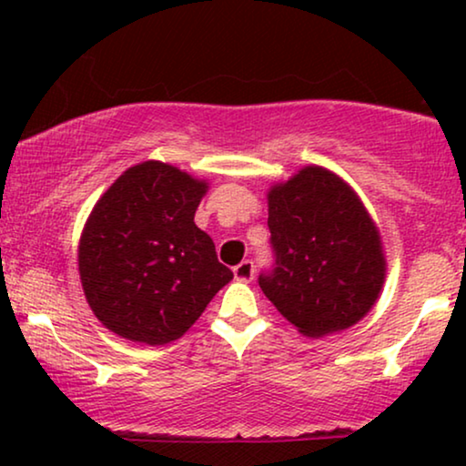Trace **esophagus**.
I'll return each mask as SVG.
<instances>
[{
    "label": "esophagus",
    "mask_w": 466,
    "mask_h": 466,
    "mask_svg": "<svg viewBox=\"0 0 466 466\" xmlns=\"http://www.w3.org/2000/svg\"><path fill=\"white\" fill-rule=\"evenodd\" d=\"M233 276L238 282H252L254 278V263L252 260H241V263L233 269Z\"/></svg>",
    "instance_id": "34e87169"
}]
</instances>
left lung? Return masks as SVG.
I'll return each mask as SVG.
<instances>
[{
  "label": "left lung",
  "mask_w": 466,
  "mask_h": 466,
  "mask_svg": "<svg viewBox=\"0 0 466 466\" xmlns=\"http://www.w3.org/2000/svg\"><path fill=\"white\" fill-rule=\"evenodd\" d=\"M276 271L260 276L265 297L311 339L365 318L386 282L380 227L359 193L322 165H305L267 190Z\"/></svg>",
  "instance_id": "left-lung-1"
}]
</instances>
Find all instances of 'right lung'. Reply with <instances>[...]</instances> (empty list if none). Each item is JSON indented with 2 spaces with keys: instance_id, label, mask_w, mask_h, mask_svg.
Here are the masks:
<instances>
[{
  "instance_id": "1",
  "label": "right lung",
  "mask_w": 466,
  "mask_h": 466,
  "mask_svg": "<svg viewBox=\"0 0 466 466\" xmlns=\"http://www.w3.org/2000/svg\"><path fill=\"white\" fill-rule=\"evenodd\" d=\"M209 182L142 161L99 197L82 227L78 273L88 308L114 335L165 346L199 320L233 279L195 225Z\"/></svg>"
}]
</instances>
